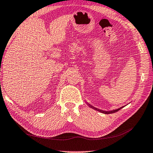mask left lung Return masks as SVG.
Masks as SVG:
<instances>
[{
	"label": "left lung",
	"mask_w": 153,
	"mask_h": 153,
	"mask_svg": "<svg viewBox=\"0 0 153 153\" xmlns=\"http://www.w3.org/2000/svg\"><path fill=\"white\" fill-rule=\"evenodd\" d=\"M89 106L91 107V108H94V107H93L92 106L89 105ZM122 108V107H120V108H119L115 109V110H113V111H109L100 110V109H97V108H95V109H96L97 111H100V112H101V113H104V114H111V113H115V112H117V111H119V110H120V109Z\"/></svg>",
	"instance_id": "1"
}]
</instances>
